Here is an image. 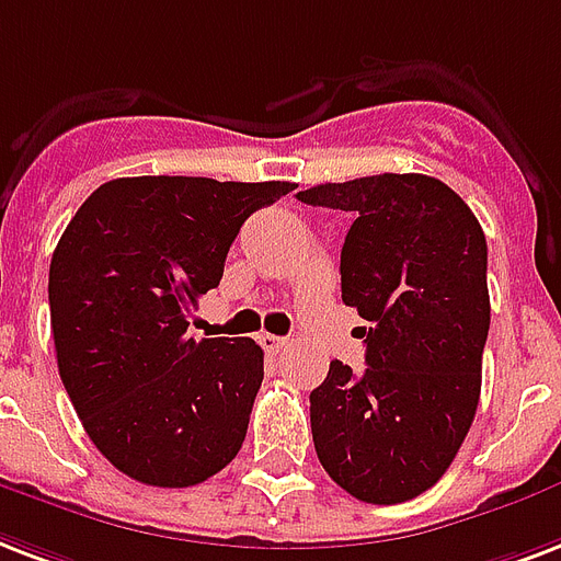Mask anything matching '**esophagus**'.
I'll return each instance as SVG.
<instances>
[{"label": "esophagus", "instance_id": "1", "mask_svg": "<svg viewBox=\"0 0 561 561\" xmlns=\"http://www.w3.org/2000/svg\"><path fill=\"white\" fill-rule=\"evenodd\" d=\"M259 341H262V347L267 350V353H282V350L288 347V341L279 335H262Z\"/></svg>", "mask_w": 561, "mask_h": 561}]
</instances>
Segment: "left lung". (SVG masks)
Here are the masks:
<instances>
[{
    "mask_svg": "<svg viewBox=\"0 0 561 561\" xmlns=\"http://www.w3.org/2000/svg\"><path fill=\"white\" fill-rule=\"evenodd\" d=\"M299 203L353 214L341 299L365 327L362 374L332 362L311 391V435L329 477L391 506L442 480L468 435L489 337V247L456 191L421 173L329 182Z\"/></svg>",
    "mask_w": 561,
    "mask_h": 561,
    "instance_id": "1",
    "label": "left lung"
}]
</instances>
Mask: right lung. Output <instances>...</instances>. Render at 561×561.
<instances>
[{
    "mask_svg": "<svg viewBox=\"0 0 561 561\" xmlns=\"http://www.w3.org/2000/svg\"><path fill=\"white\" fill-rule=\"evenodd\" d=\"M290 182L114 179L93 191L49 264L58 374L96 450L131 480L199 485L238 456L264 353L203 337L196 299L224 279L243 220Z\"/></svg>",
    "mask_w": 561,
    "mask_h": 561,
    "instance_id": "1",
    "label": "right lung"
}]
</instances>
